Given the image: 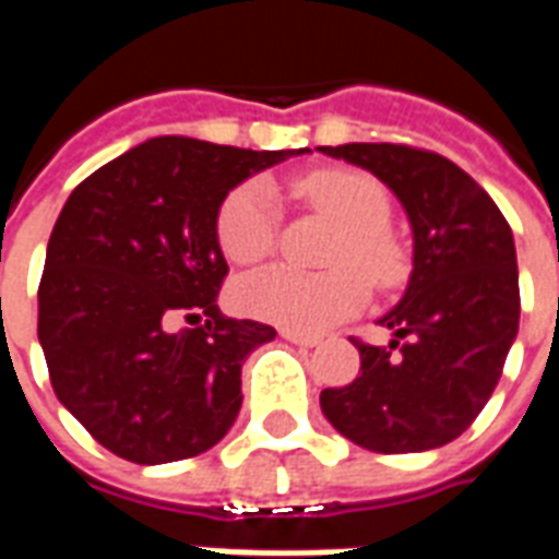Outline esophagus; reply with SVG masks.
I'll return each mask as SVG.
<instances>
[{
    "mask_svg": "<svg viewBox=\"0 0 559 559\" xmlns=\"http://www.w3.org/2000/svg\"><path fill=\"white\" fill-rule=\"evenodd\" d=\"M281 338L290 341V344H299V347H317L320 344L317 335H305V332H293V329H281Z\"/></svg>",
    "mask_w": 559,
    "mask_h": 559,
    "instance_id": "esophagus-1",
    "label": "esophagus"
}]
</instances>
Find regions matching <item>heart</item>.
Masks as SVG:
<instances>
[{"label":"heart","instance_id":"b5f03b06","mask_svg":"<svg viewBox=\"0 0 559 559\" xmlns=\"http://www.w3.org/2000/svg\"><path fill=\"white\" fill-rule=\"evenodd\" d=\"M296 194L344 227L335 248V272L311 275L293 266H269L239 284L236 299L257 320L293 332H323L362 311L368 278L392 287L404 275V254L389 236L392 197L371 173L329 167L296 179ZM218 239L233 263H257L278 239V194L266 179L239 185L221 206ZM362 267L361 273L358 269Z\"/></svg>","mask_w":559,"mask_h":559}]
</instances>
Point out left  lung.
I'll list each match as a JSON object with an SVG mask.
<instances>
[{"instance_id": "8db88e82", "label": "left lung", "mask_w": 559, "mask_h": 559, "mask_svg": "<svg viewBox=\"0 0 559 559\" xmlns=\"http://www.w3.org/2000/svg\"><path fill=\"white\" fill-rule=\"evenodd\" d=\"M371 170L411 218L413 272L401 302L380 317L389 347L353 341L362 356L350 386L323 389L335 431L399 455L452 443L503 374L518 335L515 239L485 188L437 152L401 143L320 146Z\"/></svg>"}]
</instances>
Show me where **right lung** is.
<instances>
[{"mask_svg": "<svg viewBox=\"0 0 559 559\" xmlns=\"http://www.w3.org/2000/svg\"><path fill=\"white\" fill-rule=\"evenodd\" d=\"M299 152L152 138L66 200L38 287V341L56 399L114 455L167 464L230 431L245 356L275 329L218 311V212L236 185ZM176 313L189 326L170 333Z\"/></svg>", "mask_w": 559, "mask_h": 559, "instance_id": "add662e5", "label": "right lung"}]
</instances>
